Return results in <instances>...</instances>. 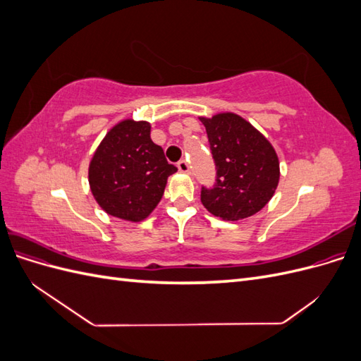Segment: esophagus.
I'll use <instances>...</instances> for the list:
<instances>
[{"label": "esophagus", "mask_w": 361, "mask_h": 361, "mask_svg": "<svg viewBox=\"0 0 361 361\" xmlns=\"http://www.w3.org/2000/svg\"><path fill=\"white\" fill-rule=\"evenodd\" d=\"M178 169H179V171H180V173H188V171H190V166H188V162L185 161V159L179 161V162H178Z\"/></svg>", "instance_id": "obj_1"}]
</instances>
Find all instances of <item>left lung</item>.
Returning <instances> with one entry per match:
<instances>
[{"instance_id": "1", "label": "left lung", "mask_w": 361, "mask_h": 361, "mask_svg": "<svg viewBox=\"0 0 361 361\" xmlns=\"http://www.w3.org/2000/svg\"><path fill=\"white\" fill-rule=\"evenodd\" d=\"M216 166V185L202 190V203L224 221L253 216L272 199L280 162L268 138L236 113L200 116Z\"/></svg>"}]
</instances>
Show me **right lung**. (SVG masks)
<instances>
[{
	"instance_id": "add662e5",
	"label": "right lung",
	"mask_w": 361,
	"mask_h": 361,
	"mask_svg": "<svg viewBox=\"0 0 361 361\" xmlns=\"http://www.w3.org/2000/svg\"><path fill=\"white\" fill-rule=\"evenodd\" d=\"M152 125L128 117L102 138L89 164L94 200L111 216L140 223L162 199L167 179L178 169L150 138Z\"/></svg>"
}]
</instances>
